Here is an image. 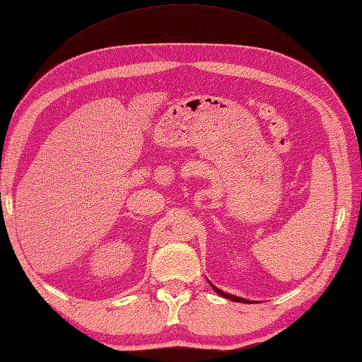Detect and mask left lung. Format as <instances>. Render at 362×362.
<instances>
[{"instance_id":"left-lung-1","label":"left lung","mask_w":362,"mask_h":362,"mask_svg":"<svg viewBox=\"0 0 362 362\" xmlns=\"http://www.w3.org/2000/svg\"><path fill=\"white\" fill-rule=\"evenodd\" d=\"M211 287L216 290L217 295H221V296H223V298H226V299H231V300H234V302H248L247 299H242V298H238V296H234V295H230V293H223L222 290L216 288L214 285H211Z\"/></svg>"}]
</instances>
